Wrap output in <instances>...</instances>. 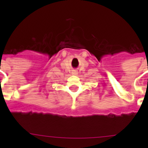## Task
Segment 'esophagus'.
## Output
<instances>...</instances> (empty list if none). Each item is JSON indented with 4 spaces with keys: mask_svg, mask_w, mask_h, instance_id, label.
Wrapping results in <instances>:
<instances>
[{
    "mask_svg": "<svg viewBox=\"0 0 148 148\" xmlns=\"http://www.w3.org/2000/svg\"><path fill=\"white\" fill-rule=\"evenodd\" d=\"M77 74H78V71H76V70H74V71H72L73 75H77Z\"/></svg>",
    "mask_w": 148,
    "mask_h": 148,
    "instance_id": "esophagus-1",
    "label": "esophagus"
}]
</instances>
